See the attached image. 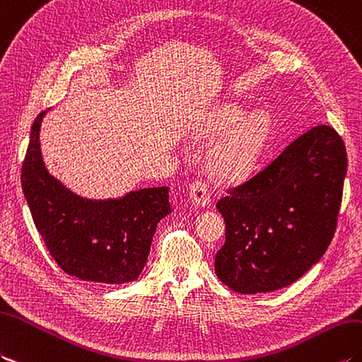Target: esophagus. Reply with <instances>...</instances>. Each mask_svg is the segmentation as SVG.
I'll use <instances>...</instances> for the list:
<instances>
[{
  "mask_svg": "<svg viewBox=\"0 0 362 362\" xmlns=\"http://www.w3.org/2000/svg\"><path fill=\"white\" fill-rule=\"evenodd\" d=\"M189 199L192 202V205H196L199 208H205L209 205V189L208 185L202 180H197L194 183H191L189 187Z\"/></svg>",
  "mask_w": 362,
  "mask_h": 362,
  "instance_id": "34e87169",
  "label": "esophagus"
}]
</instances>
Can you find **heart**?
<instances>
[{
	"mask_svg": "<svg viewBox=\"0 0 362 362\" xmlns=\"http://www.w3.org/2000/svg\"><path fill=\"white\" fill-rule=\"evenodd\" d=\"M208 149L205 165L214 179L240 183L256 173L273 136V119L267 111L247 115L238 105H223L209 115L200 139L214 141Z\"/></svg>",
	"mask_w": 362,
	"mask_h": 362,
	"instance_id": "heart-1",
	"label": "heart"
}]
</instances>
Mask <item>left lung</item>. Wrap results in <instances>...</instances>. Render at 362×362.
Instances as JSON below:
<instances>
[{
    "mask_svg": "<svg viewBox=\"0 0 362 362\" xmlns=\"http://www.w3.org/2000/svg\"><path fill=\"white\" fill-rule=\"evenodd\" d=\"M347 173L333 128L319 124L217 202L226 233L214 257L219 279L242 295L287 287L329 248Z\"/></svg>",
    "mask_w": 362,
    "mask_h": 362,
    "instance_id": "1",
    "label": "left lung"
}]
</instances>
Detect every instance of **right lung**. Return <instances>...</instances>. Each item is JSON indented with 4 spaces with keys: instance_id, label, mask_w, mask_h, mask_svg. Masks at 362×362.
<instances>
[{
    "instance_id": "obj_1",
    "label": "right lung",
    "mask_w": 362,
    "mask_h": 362,
    "mask_svg": "<svg viewBox=\"0 0 362 362\" xmlns=\"http://www.w3.org/2000/svg\"><path fill=\"white\" fill-rule=\"evenodd\" d=\"M46 112L32 124L21 187L50 256L66 274L81 281H137L157 225L171 213L168 188H143L100 200L75 194L47 171L41 156L40 128Z\"/></svg>"
}]
</instances>
